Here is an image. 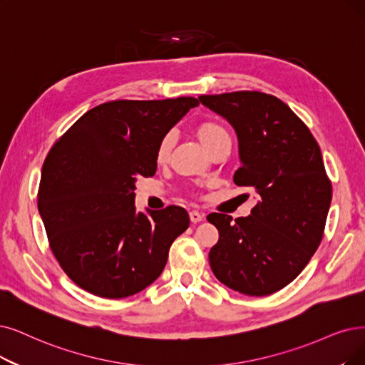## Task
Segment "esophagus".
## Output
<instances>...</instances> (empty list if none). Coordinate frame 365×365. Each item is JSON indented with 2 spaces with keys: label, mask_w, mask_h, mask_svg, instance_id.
<instances>
[{
  "label": "esophagus",
  "mask_w": 365,
  "mask_h": 365,
  "mask_svg": "<svg viewBox=\"0 0 365 365\" xmlns=\"http://www.w3.org/2000/svg\"><path fill=\"white\" fill-rule=\"evenodd\" d=\"M203 218H205V214H203V212L190 211V220H192V223H199V222L203 220Z\"/></svg>",
  "instance_id": "34e87169"
}]
</instances>
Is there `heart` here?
I'll return each mask as SVG.
<instances>
[{
	"label": "heart",
	"mask_w": 365,
	"mask_h": 365,
	"mask_svg": "<svg viewBox=\"0 0 365 365\" xmlns=\"http://www.w3.org/2000/svg\"><path fill=\"white\" fill-rule=\"evenodd\" d=\"M195 133L199 142L205 147L210 153H214L218 147L225 143H230L229 130L217 120H203L196 124ZM172 150V136L166 135L158 140L155 148V162L158 165H165L169 158Z\"/></svg>",
	"instance_id": "heart-1"
}]
</instances>
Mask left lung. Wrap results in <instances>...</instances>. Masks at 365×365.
Instances as JSON below:
<instances>
[{"mask_svg": "<svg viewBox=\"0 0 365 365\" xmlns=\"http://www.w3.org/2000/svg\"><path fill=\"white\" fill-rule=\"evenodd\" d=\"M199 100L235 128L242 165L233 182L259 195L249 217H207L218 229L211 269L240 294L271 295L297 279L322 241L332 197L322 154L309 127L275 96L235 91Z\"/></svg>", "mask_w": 365, "mask_h": 365, "instance_id": "left-lung-1", "label": "left lung"}]
</instances>
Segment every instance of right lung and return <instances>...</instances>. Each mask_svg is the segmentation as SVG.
<instances>
[{
  "instance_id": "right-lung-1",
  "label": "right lung",
  "mask_w": 365,
  "mask_h": 365,
  "mask_svg": "<svg viewBox=\"0 0 365 365\" xmlns=\"http://www.w3.org/2000/svg\"><path fill=\"white\" fill-rule=\"evenodd\" d=\"M197 105L195 97L108 101L53 143L38 212L58 264L86 292L127 298L165 269L190 218L177 205L136 212L135 181L153 177L158 140Z\"/></svg>"
}]
</instances>
